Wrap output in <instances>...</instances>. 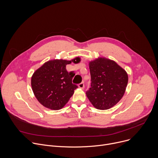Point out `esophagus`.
Returning <instances> with one entry per match:
<instances>
[{
	"label": "esophagus",
	"instance_id": "1",
	"mask_svg": "<svg viewBox=\"0 0 158 158\" xmlns=\"http://www.w3.org/2000/svg\"><path fill=\"white\" fill-rule=\"evenodd\" d=\"M78 86H79V87L81 88V89H84V82L80 83V84L78 85Z\"/></svg>",
	"mask_w": 158,
	"mask_h": 158
}]
</instances>
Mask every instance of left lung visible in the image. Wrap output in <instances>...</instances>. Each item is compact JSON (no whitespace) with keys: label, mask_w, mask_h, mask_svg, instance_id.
Wrapping results in <instances>:
<instances>
[{"label":"left lung","mask_w":158,"mask_h":158,"mask_svg":"<svg viewBox=\"0 0 158 158\" xmlns=\"http://www.w3.org/2000/svg\"><path fill=\"white\" fill-rule=\"evenodd\" d=\"M91 87L85 94L98 109H108L123 98L128 82L126 71L115 61L99 57L89 62Z\"/></svg>","instance_id":"1"}]
</instances>
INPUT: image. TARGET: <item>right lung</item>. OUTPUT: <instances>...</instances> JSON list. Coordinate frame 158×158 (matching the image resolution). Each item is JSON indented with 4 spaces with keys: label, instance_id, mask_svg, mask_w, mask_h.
<instances>
[{
    "label": "right lung",
    "instance_id": "1",
    "mask_svg": "<svg viewBox=\"0 0 158 158\" xmlns=\"http://www.w3.org/2000/svg\"><path fill=\"white\" fill-rule=\"evenodd\" d=\"M80 61V57L71 60L54 59L45 62L34 73L31 77L32 91L42 106L59 110L69 101L77 85L72 82L74 73L67 72L66 65Z\"/></svg>",
    "mask_w": 158,
    "mask_h": 158
}]
</instances>
